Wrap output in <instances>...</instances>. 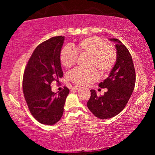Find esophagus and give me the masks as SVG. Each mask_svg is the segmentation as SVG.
I'll return each instance as SVG.
<instances>
[{
  "label": "esophagus",
  "mask_w": 155,
  "mask_h": 155,
  "mask_svg": "<svg viewBox=\"0 0 155 155\" xmlns=\"http://www.w3.org/2000/svg\"><path fill=\"white\" fill-rule=\"evenodd\" d=\"M80 88V86H78V85H76V86H74V87H73V90H78V89Z\"/></svg>",
  "instance_id": "esophagus-1"
}]
</instances>
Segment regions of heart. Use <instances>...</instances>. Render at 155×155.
Segmentation results:
<instances>
[{
  "instance_id": "obj_1",
  "label": "heart",
  "mask_w": 155,
  "mask_h": 155,
  "mask_svg": "<svg viewBox=\"0 0 155 155\" xmlns=\"http://www.w3.org/2000/svg\"><path fill=\"white\" fill-rule=\"evenodd\" d=\"M74 49L65 46L60 52V62L65 68H69L75 64L78 53L89 56L87 68L82 70L77 68L68 74L70 80L77 85H87L96 81L98 78L96 70L101 75H106L115 66L117 54L114 47L108 45L103 39L96 36H91L81 40L74 45Z\"/></svg>"
}]
</instances>
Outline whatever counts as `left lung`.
I'll list each match as a JSON object with an SVG mask.
<instances>
[{
    "mask_svg": "<svg viewBox=\"0 0 155 155\" xmlns=\"http://www.w3.org/2000/svg\"><path fill=\"white\" fill-rule=\"evenodd\" d=\"M109 40L116 43V63L109 77L98 85L107 88V91L103 96H97L95 90H90L91 96L87 103L90 111L103 120L114 117L124 109L134 90L136 78L132 57L127 47L117 39Z\"/></svg>",
    "mask_w": 155,
    "mask_h": 155,
    "instance_id": "obj_1",
    "label": "left lung"
}]
</instances>
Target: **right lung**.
<instances>
[{"label": "right lung", "mask_w": 155, "mask_h": 155, "mask_svg": "<svg viewBox=\"0 0 155 155\" xmlns=\"http://www.w3.org/2000/svg\"><path fill=\"white\" fill-rule=\"evenodd\" d=\"M64 36H56L44 41L33 51L25 68L23 93L33 116L43 124L53 125L64 114L65 100L70 92L64 87L58 93L51 90V84L63 77L60 52Z\"/></svg>", "instance_id": "1"}]
</instances>
